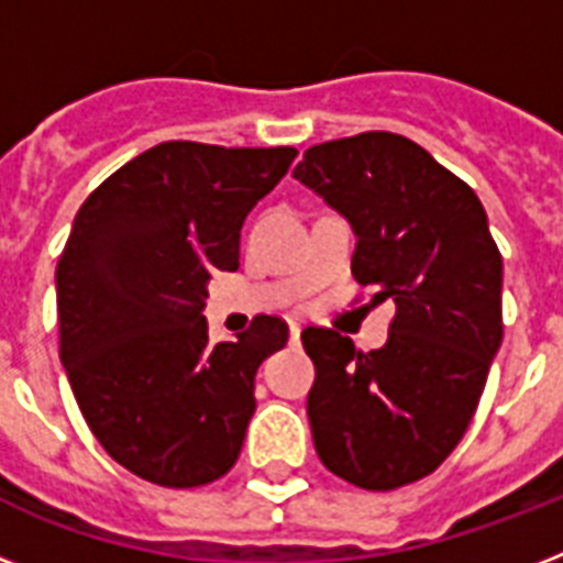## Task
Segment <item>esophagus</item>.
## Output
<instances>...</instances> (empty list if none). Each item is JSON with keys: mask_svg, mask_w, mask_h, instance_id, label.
Here are the masks:
<instances>
[{"mask_svg": "<svg viewBox=\"0 0 563 563\" xmlns=\"http://www.w3.org/2000/svg\"><path fill=\"white\" fill-rule=\"evenodd\" d=\"M300 330H303V327L295 324V321H291V324H289V339H291V344H298V342H300Z\"/></svg>", "mask_w": 563, "mask_h": 563, "instance_id": "esophagus-1", "label": "esophagus"}]
</instances>
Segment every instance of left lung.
Returning a JSON list of instances; mask_svg holds the SVG:
<instances>
[{"label":"left lung","instance_id":"1","mask_svg":"<svg viewBox=\"0 0 563 563\" xmlns=\"http://www.w3.org/2000/svg\"><path fill=\"white\" fill-rule=\"evenodd\" d=\"M295 178L351 221L356 283L397 303L379 351L300 333L316 453L356 488H402L453 453L479 406L503 344V256L476 192L400 134L312 145Z\"/></svg>","mask_w":563,"mask_h":563}]
</instances>
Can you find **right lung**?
Listing matches in <instances>:
<instances>
[{"mask_svg":"<svg viewBox=\"0 0 563 563\" xmlns=\"http://www.w3.org/2000/svg\"><path fill=\"white\" fill-rule=\"evenodd\" d=\"M295 148L161 143L110 175L57 260V330L75 400L113 462L163 488L210 485L236 464L254 376L289 327L256 316L210 344L203 300L239 268V230Z\"/></svg>","mask_w":563,"mask_h":563,"instance_id":"right-lung-1","label":"right lung"}]
</instances>
